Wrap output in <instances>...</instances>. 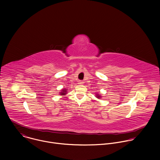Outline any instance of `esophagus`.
Here are the masks:
<instances>
[{
  "label": "esophagus",
  "instance_id": "1",
  "mask_svg": "<svg viewBox=\"0 0 160 160\" xmlns=\"http://www.w3.org/2000/svg\"><path fill=\"white\" fill-rule=\"evenodd\" d=\"M83 82L82 80H79V81H78V84L82 85V84H83Z\"/></svg>",
  "mask_w": 160,
  "mask_h": 160
}]
</instances>
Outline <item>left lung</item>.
I'll return each mask as SVG.
<instances>
[{"mask_svg":"<svg viewBox=\"0 0 160 160\" xmlns=\"http://www.w3.org/2000/svg\"><path fill=\"white\" fill-rule=\"evenodd\" d=\"M98 96V98H99V99L101 98V96Z\"/></svg>","mask_w":160,"mask_h":160,"instance_id":"left-lung-1","label":"left lung"}]
</instances>
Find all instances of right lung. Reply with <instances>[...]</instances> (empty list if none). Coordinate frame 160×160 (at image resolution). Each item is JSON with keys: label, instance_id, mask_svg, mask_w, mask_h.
Listing matches in <instances>:
<instances>
[{"label": "right lung", "instance_id": "right-lung-1", "mask_svg": "<svg viewBox=\"0 0 160 160\" xmlns=\"http://www.w3.org/2000/svg\"><path fill=\"white\" fill-rule=\"evenodd\" d=\"M66 90H67V89H66V90H63L62 91V92H61V93H60V94H61L60 95H65V94H66Z\"/></svg>", "mask_w": 160, "mask_h": 160}]
</instances>
